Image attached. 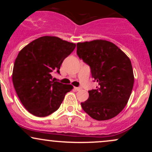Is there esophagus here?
Segmentation results:
<instances>
[{
  "label": "esophagus",
  "instance_id": "1",
  "mask_svg": "<svg viewBox=\"0 0 152 152\" xmlns=\"http://www.w3.org/2000/svg\"><path fill=\"white\" fill-rule=\"evenodd\" d=\"M74 89L75 91H80L81 89V87H74Z\"/></svg>",
  "mask_w": 152,
  "mask_h": 152
}]
</instances>
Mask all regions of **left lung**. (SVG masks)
I'll return each instance as SVG.
<instances>
[{
	"mask_svg": "<svg viewBox=\"0 0 152 152\" xmlns=\"http://www.w3.org/2000/svg\"><path fill=\"white\" fill-rule=\"evenodd\" d=\"M78 58L89 66L96 89L81 102L82 109L91 118L104 121L114 118L124 109L132 94L134 74L128 56L113 43L104 40L78 43Z\"/></svg>",
	"mask_w": 152,
	"mask_h": 152,
	"instance_id": "8db88e82",
	"label": "left lung"
}]
</instances>
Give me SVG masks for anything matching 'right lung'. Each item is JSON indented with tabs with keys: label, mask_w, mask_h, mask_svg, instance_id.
Segmentation results:
<instances>
[{
	"label": "right lung",
	"mask_w": 152,
	"mask_h": 152,
	"mask_svg": "<svg viewBox=\"0 0 152 152\" xmlns=\"http://www.w3.org/2000/svg\"><path fill=\"white\" fill-rule=\"evenodd\" d=\"M76 44L54 36L34 40L19 52L13 70V83L20 102L31 114L44 117L60 107L73 88L54 81L53 72L74 50Z\"/></svg>",
	"instance_id": "right-lung-1"
}]
</instances>
